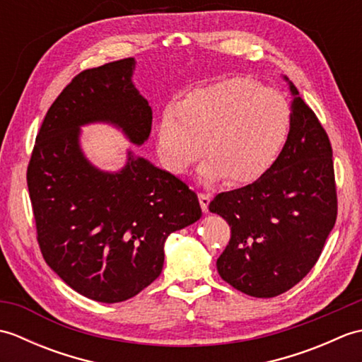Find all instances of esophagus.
<instances>
[{
	"mask_svg": "<svg viewBox=\"0 0 362 362\" xmlns=\"http://www.w3.org/2000/svg\"><path fill=\"white\" fill-rule=\"evenodd\" d=\"M211 201V194H206V193H199V202H201V209L204 213L209 211V205Z\"/></svg>",
	"mask_w": 362,
	"mask_h": 362,
	"instance_id": "obj_1",
	"label": "esophagus"
}]
</instances>
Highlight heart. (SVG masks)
<instances>
[{
  "label": "heart",
  "instance_id": "obj_1",
  "mask_svg": "<svg viewBox=\"0 0 362 362\" xmlns=\"http://www.w3.org/2000/svg\"><path fill=\"white\" fill-rule=\"evenodd\" d=\"M291 126L281 93L247 78L199 87L180 104H168L157 126V153L175 175L185 174L202 153L199 177L228 185L257 180L279 156Z\"/></svg>",
  "mask_w": 362,
  "mask_h": 362
}]
</instances>
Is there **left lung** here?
Returning a JSON list of instances; mask_svg holds the SVG:
<instances>
[{
  "label": "left lung",
  "instance_id": "left-lung-1",
  "mask_svg": "<svg viewBox=\"0 0 362 362\" xmlns=\"http://www.w3.org/2000/svg\"><path fill=\"white\" fill-rule=\"evenodd\" d=\"M288 83L291 126L280 156L258 180L218 194L209 206L232 228L216 261L221 279L258 298L283 294L311 271L337 216L332 144Z\"/></svg>",
  "mask_w": 362,
  "mask_h": 362
}]
</instances>
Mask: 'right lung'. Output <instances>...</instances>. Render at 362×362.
<instances>
[{"label": "right lung", "mask_w": 362, "mask_h": 362, "mask_svg": "<svg viewBox=\"0 0 362 362\" xmlns=\"http://www.w3.org/2000/svg\"><path fill=\"white\" fill-rule=\"evenodd\" d=\"M135 59L79 73L49 107L28 166L37 241L46 263L83 297L118 303L160 275L165 241L202 216L197 194L127 152L118 173L83 156L81 127L107 122L130 143L149 138L152 110L132 83Z\"/></svg>", "instance_id": "obj_1"}]
</instances>
